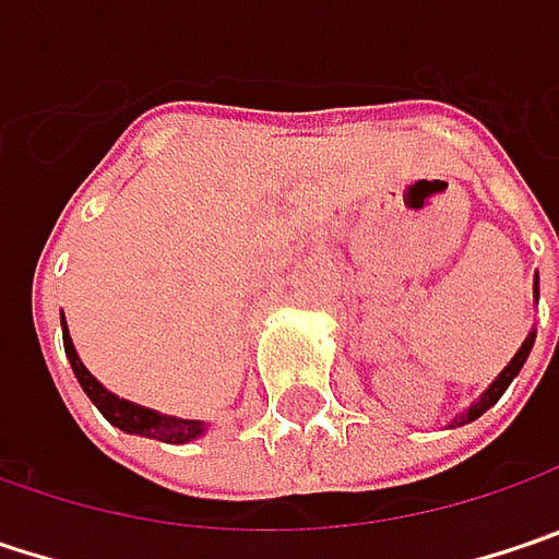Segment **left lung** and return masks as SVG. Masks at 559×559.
Here are the masks:
<instances>
[{
  "label": "left lung",
  "mask_w": 559,
  "mask_h": 559,
  "mask_svg": "<svg viewBox=\"0 0 559 559\" xmlns=\"http://www.w3.org/2000/svg\"><path fill=\"white\" fill-rule=\"evenodd\" d=\"M535 305H538V273H535ZM535 337H538V331L532 328V331H528V337H525V343L519 346V353H515V356L509 359V366H506V369L499 372L497 379L490 381V388H487V391H484V394H480V397H477V401H474L471 407H464L461 414H455V419L449 423V429H455V426H464V423H474V419L480 417V414H487V411H490V407L497 404L499 397H502V391H506V388L512 384V379H515V376L522 372V366H525V359H528V353H532V346H535Z\"/></svg>",
  "instance_id": "left-lung-1"
}]
</instances>
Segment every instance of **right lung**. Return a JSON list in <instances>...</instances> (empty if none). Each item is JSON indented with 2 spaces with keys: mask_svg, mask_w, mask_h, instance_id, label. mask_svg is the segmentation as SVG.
<instances>
[{
  "mask_svg": "<svg viewBox=\"0 0 559 559\" xmlns=\"http://www.w3.org/2000/svg\"><path fill=\"white\" fill-rule=\"evenodd\" d=\"M62 346H66V359L75 372V379L82 384V391L92 397V404L98 407L107 423H114L117 429L130 432V436H145V439H158V442H171V445H183V442H193L200 436H206L210 423L203 419H183L171 417V414H158L152 407H142V404H133L114 391H107L88 369L85 362L79 359L75 353V343L69 337V328H66V318H62Z\"/></svg>",
  "mask_w": 559,
  "mask_h": 559,
  "instance_id": "obj_1",
  "label": "right lung"
}]
</instances>
